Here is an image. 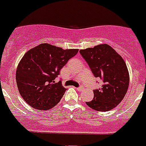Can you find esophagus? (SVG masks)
Masks as SVG:
<instances>
[{"instance_id": "34e87169", "label": "esophagus", "mask_w": 146, "mask_h": 146, "mask_svg": "<svg viewBox=\"0 0 146 146\" xmlns=\"http://www.w3.org/2000/svg\"><path fill=\"white\" fill-rule=\"evenodd\" d=\"M77 90H78V91H82L83 90H84V87H82V86H80V87H79L78 88H77Z\"/></svg>"}]
</instances>
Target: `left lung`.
I'll use <instances>...</instances> for the list:
<instances>
[{"mask_svg":"<svg viewBox=\"0 0 146 146\" xmlns=\"http://www.w3.org/2000/svg\"><path fill=\"white\" fill-rule=\"evenodd\" d=\"M80 53L94 76L103 82L100 89L93 90V100L86 104L98 111L111 110L123 100L129 87L130 75L125 62L106 44L80 50Z\"/></svg>","mask_w":146,"mask_h":146,"instance_id":"obj_1","label":"left lung"}]
</instances>
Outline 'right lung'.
I'll use <instances>...</instances> for the list:
<instances>
[{"label":"right lung","instance_id":"right-lung-1","mask_svg":"<svg viewBox=\"0 0 146 146\" xmlns=\"http://www.w3.org/2000/svg\"><path fill=\"white\" fill-rule=\"evenodd\" d=\"M78 49L63 50L49 44H41L29 50L19 62L16 73L19 92L33 108L49 110L61 100L66 89L61 81L55 84L59 71Z\"/></svg>","mask_w":146,"mask_h":146}]
</instances>
